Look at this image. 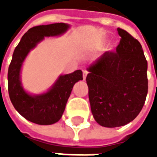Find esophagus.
Masks as SVG:
<instances>
[{
  "label": "esophagus",
  "mask_w": 157,
  "mask_h": 157,
  "mask_svg": "<svg viewBox=\"0 0 157 157\" xmlns=\"http://www.w3.org/2000/svg\"><path fill=\"white\" fill-rule=\"evenodd\" d=\"M86 75H87V71H83V80H86Z\"/></svg>",
  "instance_id": "34e87169"
}]
</instances>
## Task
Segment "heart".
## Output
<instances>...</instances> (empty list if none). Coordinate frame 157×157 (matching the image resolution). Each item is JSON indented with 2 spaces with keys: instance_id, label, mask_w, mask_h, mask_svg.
<instances>
[{
  "instance_id": "1",
  "label": "heart",
  "mask_w": 157,
  "mask_h": 157,
  "mask_svg": "<svg viewBox=\"0 0 157 157\" xmlns=\"http://www.w3.org/2000/svg\"><path fill=\"white\" fill-rule=\"evenodd\" d=\"M112 49H113V48H110V50H112Z\"/></svg>"
}]
</instances>
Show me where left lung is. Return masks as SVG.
<instances>
[{"mask_svg":"<svg viewBox=\"0 0 157 157\" xmlns=\"http://www.w3.org/2000/svg\"><path fill=\"white\" fill-rule=\"evenodd\" d=\"M117 52H106L86 68L89 102L93 118L103 127L115 128L133 121L148 92L147 61L141 44L118 29Z\"/></svg>","mask_w":157,"mask_h":157,"instance_id":"left-lung-1","label":"left lung"}]
</instances>
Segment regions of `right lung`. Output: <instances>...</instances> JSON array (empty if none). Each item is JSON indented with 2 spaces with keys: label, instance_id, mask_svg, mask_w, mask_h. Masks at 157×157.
Masks as SVG:
<instances>
[{
  "label": "right lung",
  "instance_id": "1",
  "mask_svg": "<svg viewBox=\"0 0 157 157\" xmlns=\"http://www.w3.org/2000/svg\"><path fill=\"white\" fill-rule=\"evenodd\" d=\"M70 29L71 25L64 22L33 27L22 36L13 52L7 74L9 97L16 110L27 120L37 124H53L61 118L73 86L83 79L82 71L77 70L59 75L47 92L32 94L22 86V65L30 51L44 38L61 36Z\"/></svg>",
  "mask_w": 157,
  "mask_h": 157
}]
</instances>
